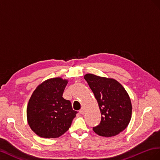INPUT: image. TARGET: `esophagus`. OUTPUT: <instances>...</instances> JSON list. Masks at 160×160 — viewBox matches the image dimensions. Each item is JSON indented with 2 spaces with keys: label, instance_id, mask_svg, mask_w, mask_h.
I'll list each match as a JSON object with an SVG mask.
<instances>
[{
  "label": "esophagus",
  "instance_id": "1",
  "mask_svg": "<svg viewBox=\"0 0 160 160\" xmlns=\"http://www.w3.org/2000/svg\"><path fill=\"white\" fill-rule=\"evenodd\" d=\"M79 112L81 114V115H84V114L85 113V109H84V108H82L79 111Z\"/></svg>",
  "mask_w": 160,
  "mask_h": 160
}]
</instances>
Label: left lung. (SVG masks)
I'll use <instances>...</instances> for the list:
<instances>
[{
  "label": "left lung",
  "mask_w": 160,
  "mask_h": 160,
  "mask_svg": "<svg viewBox=\"0 0 160 160\" xmlns=\"http://www.w3.org/2000/svg\"><path fill=\"white\" fill-rule=\"evenodd\" d=\"M84 79L94 94L101 113L100 124L94 127L93 131L107 138L120 133L127 128L131 118L132 105L127 91L112 78L87 74Z\"/></svg>",
  "instance_id": "left-lung-1"
}]
</instances>
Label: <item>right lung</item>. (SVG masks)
Returning <instances> with one entry per match:
<instances>
[{
	"mask_svg": "<svg viewBox=\"0 0 160 160\" xmlns=\"http://www.w3.org/2000/svg\"><path fill=\"white\" fill-rule=\"evenodd\" d=\"M68 80L53 78L39 84L32 94L27 108L29 125L43 138H59L69 129L78 113L70 100L62 97Z\"/></svg>",
	"mask_w": 160,
	"mask_h": 160,
	"instance_id": "add662e5",
	"label": "right lung"
}]
</instances>
